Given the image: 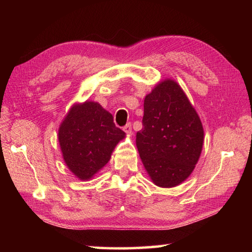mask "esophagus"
Listing matches in <instances>:
<instances>
[{
	"label": "esophagus",
	"mask_w": 252,
	"mask_h": 252,
	"mask_svg": "<svg viewBox=\"0 0 252 252\" xmlns=\"http://www.w3.org/2000/svg\"><path fill=\"white\" fill-rule=\"evenodd\" d=\"M123 131L126 132V134H131L132 133V129H131V123H127L125 126H123Z\"/></svg>",
	"instance_id": "obj_1"
}]
</instances>
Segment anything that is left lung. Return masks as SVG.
Instances as JSON below:
<instances>
[{
  "mask_svg": "<svg viewBox=\"0 0 252 252\" xmlns=\"http://www.w3.org/2000/svg\"><path fill=\"white\" fill-rule=\"evenodd\" d=\"M142 130L136 148L149 177L158 187L180 185L201 155L203 127L198 113L173 80L157 84L144 99Z\"/></svg>",
  "mask_w": 252,
  "mask_h": 252,
  "instance_id": "8db88e82",
  "label": "left lung"
}]
</instances>
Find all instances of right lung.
I'll list each match as a JSON object with an SVG mask.
<instances>
[{
	"instance_id": "1",
	"label": "right lung",
	"mask_w": 252,
	"mask_h": 252,
	"mask_svg": "<svg viewBox=\"0 0 252 252\" xmlns=\"http://www.w3.org/2000/svg\"><path fill=\"white\" fill-rule=\"evenodd\" d=\"M125 136L112 114L92 101L72 106L59 129L63 159L80 180H89L103 168Z\"/></svg>"
}]
</instances>
